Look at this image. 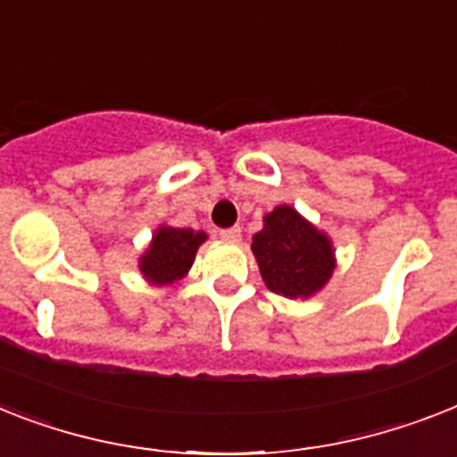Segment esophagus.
I'll use <instances>...</instances> for the list:
<instances>
[{"label":"esophagus","instance_id":"34e87169","mask_svg":"<svg viewBox=\"0 0 457 457\" xmlns=\"http://www.w3.org/2000/svg\"><path fill=\"white\" fill-rule=\"evenodd\" d=\"M220 239L222 241H229V244H237L241 239V228H228V229H220Z\"/></svg>","mask_w":457,"mask_h":457}]
</instances>
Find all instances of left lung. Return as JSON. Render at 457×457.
I'll return each mask as SVG.
<instances>
[{
	"instance_id": "obj_1",
	"label": "left lung",
	"mask_w": 457,
	"mask_h": 457,
	"mask_svg": "<svg viewBox=\"0 0 457 457\" xmlns=\"http://www.w3.org/2000/svg\"><path fill=\"white\" fill-rule=\"evenodd\" d=\"M251 248L265 287L287 298H310L336 270L331 239L293 206H277L267 213Z\"/></svg>"
}]
</instances>
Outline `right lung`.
<instances>
[{
    "mask_svg": "<svg viewBox=\"0 0 457 457\" xmlns=\"http://www.w3.org/2000/svg\"><path fill=\"white\" fill-rule=\"evenodd\" d=\"M204 241H206V232L162 225L152 237L147 251L140 255V272L145 279L159 287L183 279L195 262L196 248L202 246Z\"/></svg>",
    "mask_w": 457,
    "mask_h": 457,
    "instance_id": "obj_1",
    "label": "right lung"
}]
</instances>
